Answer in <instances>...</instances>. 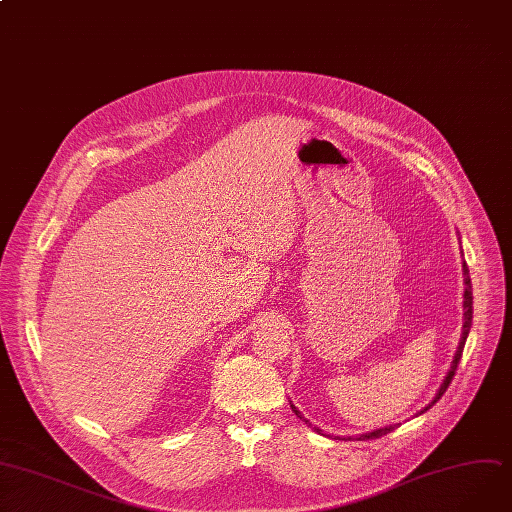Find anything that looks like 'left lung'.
<instances>
[{
  "label": "left lung",
  "mask_w": 512,
  "mask_h": 512,
  "mask_svg": "<svg viewBox=\"0 0 512 512\" xmlns=\"http://www.w3.org/2000/svg\"><path fill=\"white\" fill-rule=\"evenodd\" d=\"M463 283H465V291H463V330H461V340H459L457 352H455V357H453L451 369H449L447 377L443 379V383H441V387H439V391H437V396L432 398V402H430L426 408H422L416 416L424 414L428 408H432V406H435V404L443 398V393L447 391V387H449V383H451V379H453V375H455V371H457V365H459V361H461V352H463V346H465V340H467L469 328H471V318H474V295H471V279H469V268H467V264H465V262H463ZM291 408H293V412L297 414V418H301L305 424H309V426H311V422H309V420H305V416H303V414H301L293 404H291ZM393 428H396V424H389V426H383V428H375V430H371V432H365V435H359L357 439H359V441H365V439H379V437L387 435V432H389V430H393ZM313 430L320 432V435H322V430H320L318 426H313Z\"/></svg>",
  "instance_id": "obj_1"
}]
</instances>
